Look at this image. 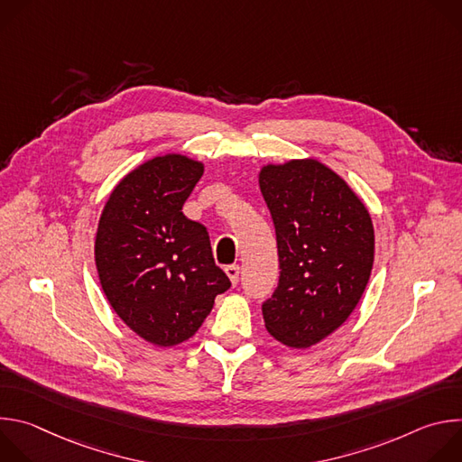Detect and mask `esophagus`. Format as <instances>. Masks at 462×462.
Returning <instances> with one entry per match:
<instances>
[{"label":"esophagus","mask_w":462,"mask_h":462,"mask_svg":"<svg viewBox=\"0 0 462 462\" xmlns=\"http://www.w3.org/2000/svg\"><path fill=\"white\" fill-rule=\"evenodd\" d=\"M225 273H226V276L230 278L232 285H237V283H239V267H237V265H228V267L225 269Z\"/></svg>","instance_id":"obj_1"}]
</instances>
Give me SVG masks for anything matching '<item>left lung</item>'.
Masks as SVG:
<instances>
[{"label": "left lung", "mask_w": 462, "mask_h": 462, "mask_svg": "<svg viewBox=\"0 0 462 462\" xmlns=\"http://www.w3.org/2000/svg\"><path fill=\"white\" fill-rule=\"evenodd\" d=\"M259 188L280 255L263 319L282 344L310 347L337 331L365 291L374 257L371 216L342 177L312 159L265 166Z\"/></svg>", "instance_id": "1"}]
</instances>
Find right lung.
I'll return each instance as SVG.
<instances>
[{
    "instance_id": "1",
    "label": "right lung",
    "mask_w": 462,
    "mask_h": 462,
    "mask_svg": "<svg viewBox=\"0 0 462 462\" xmlns=\"http://www.w3.org/2000/svg\"><path fill=\"white\" fill-rule=\"evenodd\" d=\"M203 171L184 155L155 157L118 182L98 221L95 261L104 294L155 346L193 337L216 296L230 289L207 226L182 214Z\"/></svg>"
}]
</instances>
